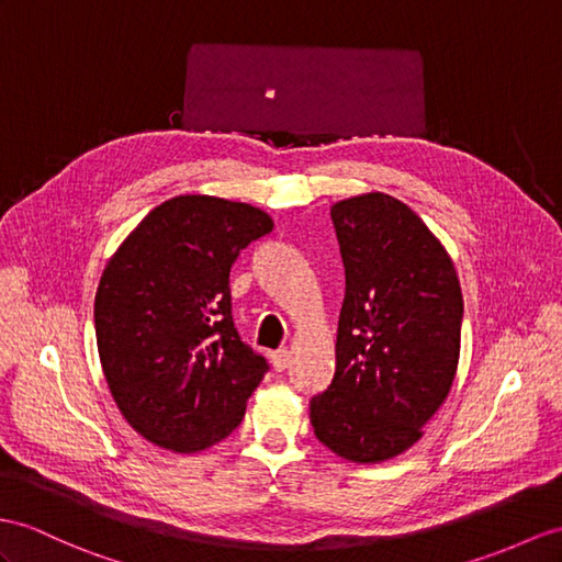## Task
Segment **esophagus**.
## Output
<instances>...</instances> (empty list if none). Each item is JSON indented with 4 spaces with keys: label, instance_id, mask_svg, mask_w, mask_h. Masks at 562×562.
<instances>
[{
    "label": "esophagus",
    "instance_id": "34e87169",
    "mask_svg": "<svg viewBox=\"0 0 562 562\" xmlns=\"http://www.w3.org/2000/svg\"><path fill=\"white\" fill-rule=\"evenodd\" d=\"M271 364H273V369H277V372H283V369H289V364H291V350L281 348L277 352H271Z\"/></svg>",
    "mask_w": 562,
    "mask_h": 562
}]
</instances>
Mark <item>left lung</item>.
Here are the masks:
<instances>
[{
  "label": "left lung",
  "instance_id": "left-lung-1",
  "mask_svg": "<svg viewBox=\"0 0 562 562\" xmlns=\"http://www.w3.org/2000/svg\"><path fill=\"white\" fill-rule=\"evenodd\" d=\"M331 218L346 297L336 372L310 401V419L336 456L381 462L419 441L453 386L462 291L439 238L401 200H340Z\"/></svg>",
  "mask_w": 562,
  "mask_h": 562
}]
</instances>
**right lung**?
Wrapping results in <instances>:
<instances>
[{"label":"right lung","instance_id":"obj_1","mask_svg":"<svg viewBox=\"0 0 562 562\" xmlns=\"http://www.w3.org/2000/svg\"><path fill=\"white\" fill-rule=\"evenodd\" d=\"M273 228L245 202L178 195L109 259L94 295L102 372L131 427L198 453L234 431L267 374L231 314V267Z\"/></svg>","mask_w":562,"mask_h":562}]
</instances>
